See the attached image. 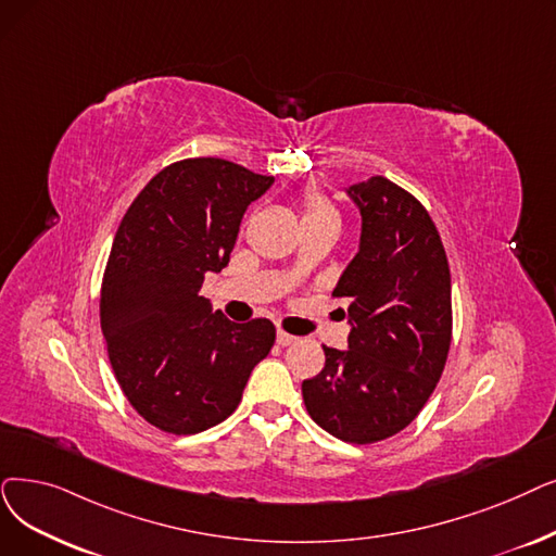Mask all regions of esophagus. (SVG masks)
Here are the masks:
<instances>
[{
	"label": "esophagus",
	"mask_w": 556,
	"mask_h": 556,
	"mask_svg": "<svg viewBox=\"0 0 556 556\" xmlns=\"http://www.w3.org/2000/svg\"><path fill=\"white\" fill-rule=\"evenodd\" d=\"M277 343L281 345V348H286V345H293V343H298V336H291V333H286V331H277Z\"/></svg>",
	"instance_id": "esophagus-1"
}]
</instances>
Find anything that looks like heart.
I'll use <instances>...</instances> for the list:
<instances>
[{
	"label": "heart",
	"mask_w": 556,
	"mask_h": 556,
	"mask_svg": "<svg viewBox=\"0 0 556 556\" xmlns=\"http://www.w3.org/2000/svg\"><path fill=\"white\" fill-rule=\"evenodd\" d=\"M302 206V225H341V213H338V208L327 198H323L320 192H306Z\"/></svg>",
	"instance_id": "obj_1"
}]
</instances>
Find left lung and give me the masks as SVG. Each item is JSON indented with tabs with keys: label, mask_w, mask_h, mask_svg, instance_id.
<instances>
[{
	"label": "left lung",
	"mask_w": 556,
	"mask_h": 556,
	"mask_svg": "<svg viewBox=\"0 0 556 556\" xmlns=\"http://www.w3.org/2000/svg\"><path fill=\"white\" fill-rule=\"evenodd\" d=\"M348 195L361 240L333 298L348 300L352 331L348 350L323 348L325 368L304 379L302 397L331 437L366 445L395 437L437 389L452 341V281L439 229L412 192L370 177Z\"/></svg>",
	"instance_id": "obj_1"
}]
</instances>
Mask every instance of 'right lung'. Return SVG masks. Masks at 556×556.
<instances>
[{"mask_svg":"<svg viewBox=\"0 0 556 556\" xmlns=\"http://www.w3.org/2000/svg\"><path fill=\"white\" fill-rule=\"evenodd\" d=\"M275 184L225 159H184L150 179L119 223L100 320L129 404L161 431L200 433L229 418L275 345L265 318L231 323L200 295L220 273L248 206Z\"/></svg>","mask_w":556,"mask_h":556,"instance_id":"1","label":"right lung"}]
</instances>
